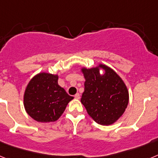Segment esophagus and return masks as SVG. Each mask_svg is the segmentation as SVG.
I'll return each instance as SVG.
<instances>
[{
    "label": "esophagus",
    "mask_w": 158,
    "mask_h": 158,
    "mask_svg": "<svg viewBox=\"0 0 158 158\" xmlns=\"http://www.w3.org/2000/svg\"><path fill=\"white\" fill-rule=\"evenodd\" d=\"M74 97L76 99H80V94H79V93H77V94H75Z\"/></svg>",
    "instance_id": "obj_1"
}]
</instances>
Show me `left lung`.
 <instances>
[{
	"label": "left lung",
	"instance_id": "8db88e82",
	"mask_svg": "<svg viewBox=\"0 0 158 158\" xmlns=\"http://www.w3.org/2000/svg\"><path fill=\"white\" fill-rule=\"evenodd\" d=\"M100 67L105 70L104 74H100L98 67L82 69L85 82L81 101L96 123L111 125L126 110L129 93L115 71L104 65H100Z\"/></svg>",
	"mask_w": 158,
	"mask_h": 158
}]
</instances>
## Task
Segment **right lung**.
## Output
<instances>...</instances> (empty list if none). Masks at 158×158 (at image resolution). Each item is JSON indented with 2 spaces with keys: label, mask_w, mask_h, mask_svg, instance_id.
I'll use <instances>...</instances> for the list:
<instances>
[{
  "label": "right lung",
  "mask_w": 158,
  "mask_h": 158,
  "mask_svg": "<svg viewBox=\"0 0 158 158\" xmlns=\"http://www.w3.org/2000/svg\"><path fill=\"white\" fill-rule=\"evenodd\" d=\"M58 76L47 73H39L27 85L23 96L27 113L41 123L54 122L73 99L58 85Z\"/></svg>",
  "instance_id": "add662e5"
}]
</instances>
